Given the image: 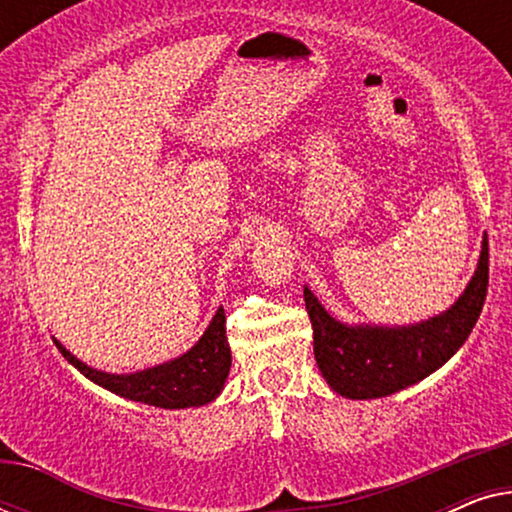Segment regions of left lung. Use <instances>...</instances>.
<instances>
[{"label":"left lung","instance_id":"left-lung-1","mask_svg":"<svg viewBox=\"0 0 512 512\" xmlns=\"http://www.w3.org/2000/svg\"><path fill=\"white\" fill-rule=\"evenodd\" d=\"M489 282L487 235L471 282L445 312L408 326L347 324L335 319L319 298L303 291L314 331V359L335 394L368 401L422 382L445 366L471 335Z\"/></svg>","mask_w":512,"mask_h":512}]
</instances>
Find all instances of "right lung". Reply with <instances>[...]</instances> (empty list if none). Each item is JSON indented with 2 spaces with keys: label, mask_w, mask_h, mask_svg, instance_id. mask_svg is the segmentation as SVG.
Masks as SVG:
<instances>
[{
  "label": "right lung",
  "mask_w": 512,
  "mask_h": 512,
  "mask_svg": "<svg viewBox=\"0 0 512 512\" xmlns=\"http://www.w3.org/2000/svg\"><path fill=\"white\" fill-rule=\"evenodd\" d=\"M55 345L90 382L100 384L102 389L128 398V401L156 405L165 410L200 408V405L212 403L226 387L230 361H233L226 338L223 307L216 310L205 333L188 352L179 354L177 359L158 363V366L135 370V373H107V370L90 368L88 363L76 359L60 340H55Z\"/></svg>",
  "instance_id": "add662e5"
}]
</instances>
